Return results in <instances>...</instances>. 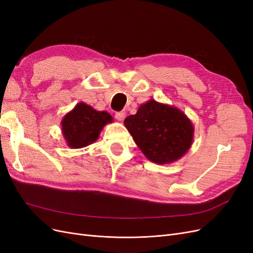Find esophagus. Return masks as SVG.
Returning <instances> with one entry per match:
<instances>
[{
  "label": "esophagus",
  "instance_id": "obj_1",
  "mask_svg": "<svg viewBox=\"0 0 253 253\" xmlns=\"http://www.w3.org/2000/svg\"><path fill=\"white\" fill-rule=\"evenodd\" d=\"M125 116H126V113L125 112H118V113L115 114V118H116L118 121L124 120Z\"/></svg>",
  "mask_w": 253,
  "mask_h": 253
}]
</instances>
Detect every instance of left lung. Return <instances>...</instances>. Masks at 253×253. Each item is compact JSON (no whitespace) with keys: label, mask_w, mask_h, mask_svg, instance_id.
I'll use <instances>...</instances> for the list:
<instances>
[{"label":"left lung","mask_w":253,"mask_h":253,"mask_svg":"<svg viewBox=\"0 0 253 253\" xmlns=\"http://www.w3.org/2000/svg\"><path fill=\"white\" fill-rule=\"evenodd\" d=\"M135 143L150 162L172 164L193 143L194 126L187 115L173 105L150 99L135 115L125 119Z\"/></svg>","instance_id":"left-lung-1"}]
</instances>
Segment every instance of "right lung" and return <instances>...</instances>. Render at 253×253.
I'll return each instance as SVG.
<instances>
[{"label":"right lung","instance_id":"1","mask_svg":"<svg viewBox=\"0 0 253 253\" xmlns=\"http://www.w3.org/2000/svg\"><path fill=\"white\" fill-rule=\"evenodd\" d=\"M114 121L111 114L97 111L93 106L79 102L61 120V131L71 149H81L97 141L102 128Z\"/></svg>","mask_w":253,"mask_h":253}]
</instances>
